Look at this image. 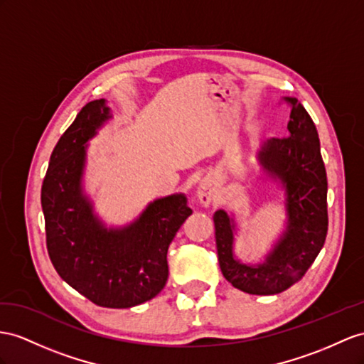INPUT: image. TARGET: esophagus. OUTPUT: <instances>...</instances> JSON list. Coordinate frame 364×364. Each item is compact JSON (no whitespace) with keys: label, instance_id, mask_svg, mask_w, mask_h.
Returning a JSON list of instances; mask_svg holds the SVG:
<instances>
[{"label":"esophagus","instance_id":"34e87169","mask_svg":"<svg viewBox=\"0 0 364 364\" xmlns=\"http://www.w3.org/2000/svg\"><path fill=\"white\" fill-rule=\"evenodd\" d=\"M197 197L203 206H209L210 203L215 201L217 200L215 181H213L212 178L201 180V183L198 184V189H197Z\"/></svg>","mask_w":364,"mask_h":364}]
</instances>
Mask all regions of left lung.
<instances>
[{"label":"left lung","instance_id":"8db88e82","mask_svg":"<svg viewBox=\"0 0 364 364\" xmlns=\"http://www.w3.org/2000/svg\"><path fill=\"white\" fill-rule=\"evenodd\" d=\"M291 106L289 135L272 138L259 151V161L286 189L287 229L263 264L247 266L235 259L234 221L217 210L215 241L218 263L228 282L254 295H274L300 282L312 266L328 235V178L320 152L318 132L296 98Z\"/></svg>","mask_w":364,"mask_h":364}]
</instances>
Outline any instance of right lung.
I'll use <instances>...</instances> for the list:
<instances>
[{
	"label": "right lung",
	"mask_w": 364,
	"mask_h": 364,
	"mask_svg": "<svg viewBox=\"0 0 364 364\" xmlns=\"http://www.w3.org/2000/svg\"><path fill=\"white\" fill-rule=\"evenodd\" d=\"M109 118L105 100L80 110L50 155L41 206L55 271L97 306L124 309L161 292L169 275L167 249L192 209L178 193L151 203L127 228L101 225L81 192V175L85 144Z\"/></svg>",
	"instance_id": "1"
}]
</instances>
